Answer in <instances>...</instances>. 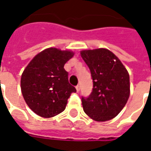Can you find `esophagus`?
Returning a JSON list of instances; mask_svg holds the SVG:
<instances>
[{
    "instance_id": "1",
    "label": "esophagus",
    "mask_w": 151,
    "mask_h": 151,
    "mask_svg": "<svg viewBox=\"0 0 151 151\" xmlns=\"http://www.w3.org/2000/svg\"><path fill=\"white\" fill-rule=\"evenodd\" d=\"M76 90H77V91H78V92L80 91V86H79V85L76 86Z\"/></svg>"
}]
</instances>
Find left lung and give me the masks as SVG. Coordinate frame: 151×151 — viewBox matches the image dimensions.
I'll return each instance as SVG.
<instances>
[{
	"label": "left lung",
	"mask_w": 151,
	"mask_h": 151,
	"mask_svg": "<svg viewBox=\"0 0 151 151\" xmlns=\"http://www.w3.org/2000/svg\"><path fill=\"white\" fill-rule=\"evenodd\" d=\"M81 56L93 80L91 95L82 97L83 110L96 121L111 120L120 113L129 97V73L118 57L106 48L84 50Z\"/></svg>",
	"instance_id": "1"
}]
</instances>
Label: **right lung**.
<instances>
[{"mask_svg":"<svg viewBox=\"0 0 151 151\" xmlns=\"http://www.w3.org/2000/svg\"><path fill=\"white\" fill-rule=\"evenodd\" d=\"M74 53L55 47L43 50L28 64L21 78V90L27 104L44 118L65 109L68 99L76 89L69 84L64 65Z\"/></svg>","mask_w":151,"mask_h":151,"instance_id":"obj_1","label":"right lung"}]
</instances>
